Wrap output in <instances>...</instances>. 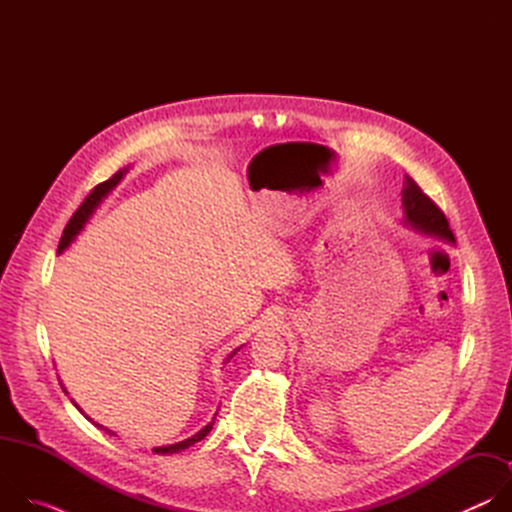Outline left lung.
<instances>
[{"label":"left lung","mask_w":512,"mask_h":512,"mask_svg":"<svg viewBox=\"0 0 512 512\" xmlns=\"http://www.w3.org/2000/svg\"><path fill=\"white\" fill-rule=\"evenodd\" d=\"M403 210L405 221L417 231L435 235L452 243L456 241L444 210L437 206L409 176H405L403 180Z\"/></svg>","instance_id":"8db88e82"}]
</instances>
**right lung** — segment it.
Listing matches in <instances>:
<instances>
[{
  "label": "right lung",
  "instance_id": "1",
  "mask_svg": "<svg viewBox=\"0 0 512 512\" xmlns=\"http://www.w3.org/2000/svg\"><path fill=\"white\" fill-rule=\"evenodd\" d=\"M123 174L125 172H117V174H113L109 180H105V182H101V184H97L91 192H89V196L83 200V204L75 210V214L70 216V221L66 223V227H64V231H62V237H60V243H58V251H64L68 245H70V241L75 239L79 233H81V229L85 227V223L89 221V216L93 214V210L99 206V202L119 184V180L123 178ZM237 354V350L235 352H231L229 354V360L233 358ZM212 423H214V419L204 427V429H200L196 435H192V437H188V440H184V442H180V444H172V446H164V448H154L152 452L154 454H178V452H182V450H186V448H190V446H194L196 442H200V440H204V437L208 435V431L212 429ZM101 427V425H99ZM111 433V431H109Z\"/></svg>",
  "mask_w": 512,
  "mask_h": 512
}]
</instances>
